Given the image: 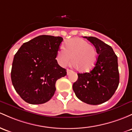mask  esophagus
<instances>
[{
	"instance_id": "34e87169",
	"label": "esophagus",
	"mask_w": 132,
	"mask_h": 132,
	"mask_svg": "<svg viewBox=\"0 0 132 132\" xmlns=\"http://www.w3.org/2000/svg\"><path fill=\"white\" fill-rule=\"evenodd\" d=\"M71 72H72V71L70 70V69H67V75H69V74L71 73Z\"/></svg>"
}]
</instances>
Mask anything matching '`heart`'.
I'll use <instances>...</instances> for the list:
<instances>
[{
    "label": "heart",
    "mask_w": 132,
    "mask_h": 132,
    "mask_svg": "<svg viewBox=\"0 0 132 132\" xmlns=\"http://www.w3.org/2000/svg\"><path fill=\"white\" fill-rule=\"evenodd\" d=\"M81 72H88L95 67L97 53L95 47L81 38H73L66 42L63 50L57 51L56 59L60 65L65 66L71 61Z\"/></svg>",
    "instance_id": "heart-1"
}]
</instances>
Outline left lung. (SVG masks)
<instances>
[{
	"mask_svg": "<svg viewBox=\"0 0 132 132\" xmlns=\"http://www.w3.org/2000/svg\"><path fill=\"white\" fill-rule=\"evenodd\" d=\"M94 45L98 54L93 69L89 73H78L73 89L82 102L96 105L109 100L119 85L118 57L112 47L95 37H84Z\"/></svg>",
	"mask_w": 132,
	"mask_h": 132,
	"instance_id": "left-lung-1",
	"label": "left lung"
}]
</instances>
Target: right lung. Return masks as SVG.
<instances>
[{"label":"right lung","mask_w":132,"mask_h":132,"mask_svg":"<svg viewBox=\"0 0 132 132\" xmlns=\"http://www.w3.org/2000/svg\"><path fill=\"white\" fill-rule=\"evenodd\" d=\"M61 37L39 36L24 43L13 60L11 80L14 89L28 103L43 104L50 100L56 82L66 75L56 59Z\"/></svg>","instance_id":"obj_1"}]
</instances>
